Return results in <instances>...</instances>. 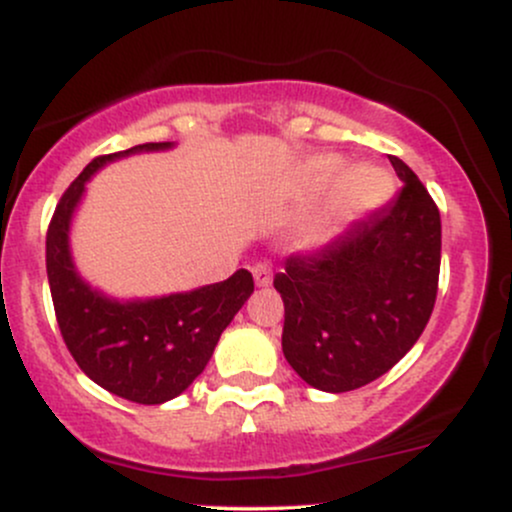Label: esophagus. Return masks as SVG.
<instances>
[{
    "instance_id": "obj_1",
    "label": "esophagus",
    "mask_w": 512,
    "mask_h": 512,
    "mask_svg": "<svg viewBox=\"0 0 512 512\" xmlns=\"http://www.w3.org/2000/svg\"><path fill=\"white\" fill-rule=\"evenodd\" d=\"M252 276H255V284L257 286H269L272 284V267L267 262H257L252 267Z\"/></svg>"
}]
</instances>
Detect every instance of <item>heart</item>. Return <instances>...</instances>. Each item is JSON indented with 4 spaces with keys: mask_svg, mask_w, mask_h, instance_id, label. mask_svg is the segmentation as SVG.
Instances as JSON below:
<instances>
[{
    "mask_svg": "<svg viewBox=\"0 0 512 512\" xmlns=\"http://www.w3.org/2000/svg\"><path fill=\"white\" fill-rule=\"evenodd\" d=\"M346 161L342 156H320L310 163L305 170V178L301 185V195L305 199L320 195L322 190L332 185L342 174ZM390 192V180L380 168L375 166H356L346 170L343 178L332 187L330 197H327L325 207L317 211V216L305 228L303 240L305 245H320L327 243L334 233H339L349 221L356 216L366 214L375 209Z\"/></svg>",
    "mask_w": 512,
    "mask_h": 512,
    "instance_id": "heart-1",
    "label": "heart"
}]
</instances>
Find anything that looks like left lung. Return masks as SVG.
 Instances as JSON below:
<instances>
[{
  "mask_svg": "<svg viewBox=\"0 0 512 512\" xmlns=\"http://www.w3.org/2000/svg\"><path fill=\"white\" fill-rule=\"evenodd\" d=\"M399 195L325 248L298 252L274 276L284 301L281 349L322 392L385 375L421 337L440 274V211L407 163L390 156Z\"/></svg>",
  "mask_w": 512,
  "mask_h": 512,
  "instance_id": "8db88e82",
  "label": "left lung"
}]
</instances>
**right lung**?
Masks as SVG:
<instances>
[{
    "mask_svg": "<svg viewBox=\"0 0 512 512\" xmlns=\"http://www.w3.org/2000/svg\"><path fill=\"white\" fill-rule=\"evenodd\" d=\"M170 146L149 142L93 158L62 195L45 238L52 303L69 354L93 383L137 404H163L195 383L221 332L255 291L252 274L238 269L226 281L195 291L117 301L91 289L76 272L69 226L91 175L117 158Z\"/></svg>",
    "mask_w": 512,
    "mask_h": 512,
    "instance_id": "1",
    "label": "right lung"
}]
</instances>
